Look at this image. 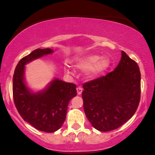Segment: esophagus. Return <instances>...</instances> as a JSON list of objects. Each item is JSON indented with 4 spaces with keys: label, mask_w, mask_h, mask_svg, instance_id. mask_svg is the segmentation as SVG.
<instances>
[{
    "label": "esophagus",
    "mask_w": 155,
    "mask_h": 155,
    "mask_svg": "<svg viewBox=\"0 0 155 155\" xmlns=\"http://www.w3.org/2000/svg\"><path fill=\"white\" fill-rule=\"evenodd\" d=\"M76 90H77V94L78 95H81V93H82V91H83V89L81 87H78L77 88H76Z\"/></svg>",
    "instance_id": "1"
}]
</instances>
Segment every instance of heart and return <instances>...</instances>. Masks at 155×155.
Listing matches in <instances>:
<instances>
[{
    "mask_svg": "<svg viewBox=\"0 0 155 155\" xmlns=\"http://www.w3.org/2000/svg\"><path fill=\"white\" fill-rule=\"evenodd\" d=\"M110 65L111 62L108 58H102L100 55L92 54L78 60L75 66L80 71H90L92 75L97 76L107 71ZM65 71H68V69L65 68Z\"/></svg>",
    "mask_w": 155,
    "mask_h": 155,
    "instance_id": "heart-1",
    "label": "heart"
}]
</instances>
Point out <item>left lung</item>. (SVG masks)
Returning <instances> with one entry per match:
<instances>
[{
	"label": "left lung",
	"instance_id": "obj_1",
	"mask_svg": "<svg viewBox=\"0 0 155 155\" xmlns=\"http://www.w3.org/2000/svg\"><path fill=\"white\" fill-rule=\"evenodd\" d=\"M83 88L84 110L92 125L102 132L117 129L133 116L139 104V67L122 51L113 71L84 83Z\"/></svg>",
	"mask_w": 155,
	"mask_h": 155
}]
</instances>
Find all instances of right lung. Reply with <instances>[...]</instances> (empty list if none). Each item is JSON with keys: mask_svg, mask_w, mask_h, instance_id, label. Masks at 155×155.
<instances>
[{"mask_svg": "<svg viewBox=\"0 0 155 155\" xmlns=\"http://www.w3.org/2000/svg\"><path fill=\"white\" fill-rule=\"evenodd\" d=\"M51 49H37L22 58L13 76V97L20 116L35 129L53 133L61 127L66 118L68 106L77 95L76 85L55 79L44 90L33 93L24 81L25 65L33 60L51 54Z\"/></svg>", "mask_w": 155, "mask_h": 155, "instance_id": "right-lung-1", "label": "right lung"}]
</instances>
